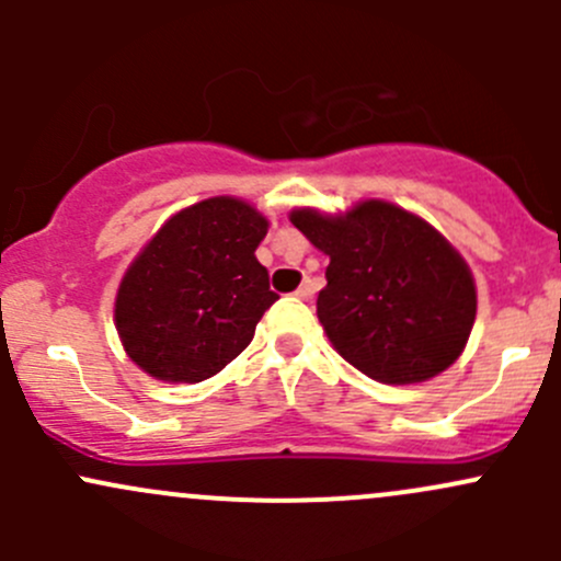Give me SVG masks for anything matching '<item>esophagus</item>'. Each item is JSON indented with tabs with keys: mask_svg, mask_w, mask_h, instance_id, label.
<instances>
[{
	"mask_svg": "<svg viewBox=\"0 0 561 561\" xmlns=\"http://www.w3.org/2000/svg\"><path fill=\"white\" fill-rule=\"evenodd\" d=\"M296 296H298V298H304V301H309V298L314 296V282H312V279L304 282V285L298 287V290H296Z\"/></svg>",
	"mask_w": 561,
	"mask_h": 561,
	"instance_id": "obj_1",
	"label": "esophagus"
}]
</instances>
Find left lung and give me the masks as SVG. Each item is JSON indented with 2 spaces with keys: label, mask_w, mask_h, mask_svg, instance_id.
Instances as JSON below:
<instances>
[{
  "label": "left lung",
  "mask_w": 561,
  "mask_h": 561,
  "mask_svg": "<svg viewBox=\"0 0 561 561\" xmlns=\"http://www.w3.org/2000/svg\"><path fill=\"white\" fill-rule=\"evenodd\" d=\"M290 222L328 254L317 317L333 350L366 377L412 386L456 364L472 333V271L434 225L388 201L344 214L293 208Z\"/></svg>",
  "instance_id": "obj_1"
}]
</instances>
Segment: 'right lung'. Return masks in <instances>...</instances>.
<instances>
[{"mask_svg":"<svg viewBox=\"0 0 561 561\" xmlns=\"http://www.w3.org/2000/svg\"><path fill=\"white\" fill-rule=\"evenodd\" d=\"M268 219L219 195L175 211L118 282L113 322L124 353L162 382H203L252 342L276 301L254 249Z\"/></svg>","mask_w":561,"mask_h":561,"instance_id":"add662e5","label":"right lung"}]
</instances>
